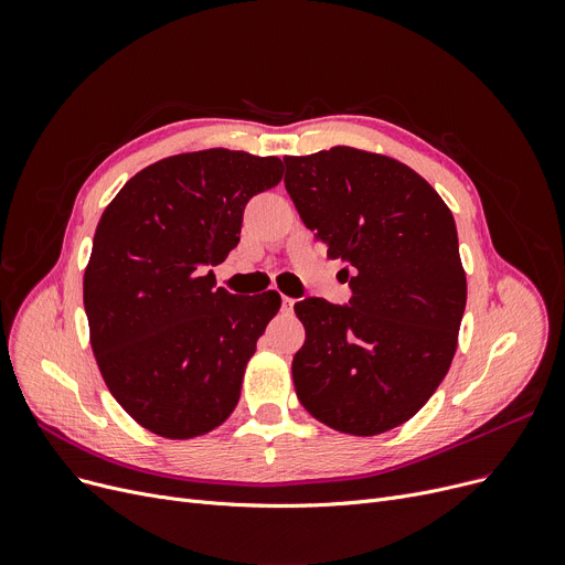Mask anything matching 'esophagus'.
Masks as SVG:
<instances>
[{
    "mask_svg": "<svg viewBox=\"0 0 565 565\" xmlns=\"http://www.w3.org/2000/svg\"><path fill=\"white\" fill-rule=\"evenodd\" d=\"M292 305H295L292 298H288V295H281V307H284V311H292Z\"/></svg>",
    "mask_w": 565,
    "mask_h": 565,
    "instance_id": "34e87169",
    "label": "esophagus"
}]
</instances>
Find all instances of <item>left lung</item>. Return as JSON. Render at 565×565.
Returning <instances> with one entry per match:
<instances>
[{
	"label": "left lung",
	"instance_id": "8db88e82",
	"mask_svg": "<svg viewBox=\"0 0 565 565\" xmlns=\"http://www.w3.org/2000/svg\"><path fill=\"white\" fill-rule=\"evenodd\" d=\"M284 162L305 226L352 270L348 307L295 305L307 332L295 392L339 433H387L428 403L458 348L467 277L454 215L426 178L387 156L334 146Z\"/></svg>",
	"mask_w": 565,
	"mask_h": 565
}]
</instances>
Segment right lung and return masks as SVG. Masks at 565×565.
Wrapping results in <instances>:
<instances>
[{"label": "right lung", "instance_id": "obj_1", "mask_svg": "<svg viewBox=\"0 0 565 565\" xmlns=\"http://www.w3.org/2000/svg\"><path fill=\"white\" fill-rule=\"evenodd\" d=\"M281 175L279 158L207 148L141 169L105 207L84 311L107 390L146 430L192 439L235 409L281 298L231 295L207 267L241 243L247 201Z\"/></svg>", "mask_w": 565, "mask_h": 565}]
</instances>
